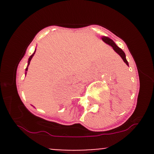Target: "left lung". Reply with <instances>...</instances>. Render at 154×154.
<instances>
[{"label": "left lung", "mask_w": 154, "mask_h": 154, "mask_svg": "<svg viewBox=\"0 0 154 154\" xmlns=\"http://www.w3.org/2000/svg\"><path fill=\"white\" fill-rule=\"evenodd\" d=\"M102 40H103V42H104L105 43H106L107 45H110L111 47H112L113 50H114L115 51H116L117 54H119V55H120V57H122V60H124V62L127 64V66H129V64H128V62L127 61V59H126V55L125 54V52H124L123 51H122V49H121L120 48L118 47L117 45H116V43L112 41V40L111 39V38H109V37H106V36H103L102 37Z\"/></svg>", "instance_id": "8db88e82"}]
</instances>
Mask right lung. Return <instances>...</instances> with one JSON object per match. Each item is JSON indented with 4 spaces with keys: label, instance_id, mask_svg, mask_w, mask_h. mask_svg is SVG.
<instances>
[{
    "label": "right lung",
    "instance_id": "right-lung-1",
    "mask_svg": "<svg viewBox=\"0 0 154 154\" xmlns=\"http://www.w3.org/2000/svg\"><path fill=\"white\" fill-rule=\"evenodd\" d=\"M35 51H34V53H33V54H32V55H31L30 57H29V60H28V64H27V67H28V66H29V63H30V61H31V59H32V57H33V55H34V54H35ZM27 68H26L25 71H27V68H27ZM26 73H27V72H25V74H26Z\"/></svg>",
    "mask_w": 154,
    "mask_h": 154
}]
</instances>
